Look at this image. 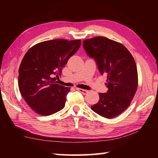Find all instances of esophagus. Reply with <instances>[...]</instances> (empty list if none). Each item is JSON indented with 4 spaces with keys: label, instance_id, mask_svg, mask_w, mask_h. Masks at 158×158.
<instances>
[{
    "label": "esophagus",
    "instance_id": "obj_1",
    "mask_svg": "<svg viewBox=\"0 0 158 158\" xmlns=\"http://www.w3.org/2000/svg\"><path fill=\"white\" fill-rule=\"evenodd\" d=\"M77 90H78V91H79L80 93H81L82 94H84V95H85L88 92H89V91H88V90H86L81 89H79V88H77Z\"/></svg>",
    "mask_w": 158,
    "mask_h": 158
}]
</instances>
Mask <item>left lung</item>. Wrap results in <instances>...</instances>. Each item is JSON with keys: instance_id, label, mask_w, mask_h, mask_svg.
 Wrapping results in <instances>:
<instances>
[{"instance_id": "8db88e82", "label": "left lung", "mask_w": 158, "mask_h": 158, "mask_svg": "<svg viewBox=\"0 0 158 158\" xmlns=\"http://www.w3.org/2000/svg\"><path fill=\"white\" fill-rule=\"evenodd\" d=\"M83 47L86 54L95 60L100 73L107 77L105 93H99L100 100L91 109L106 118L121 114L130 106L137 91V69L135 60L127 48L105 37L85 40Z\"/></svg>"}]
</instances>
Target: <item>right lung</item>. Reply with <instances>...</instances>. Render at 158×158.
Here are the masks:
<instances>
[{"mask_svg": "<svg viewBox=\"0 0 158 158\" xmlns=\"http://www.w3.org/2000/svg\"><path fill=\"white\" fill-rule=\"evenodd\" d=\"M80 45L79 40H52L34 45L26 52L19 69V89L36 113L49 116L64 107L70 88L54 81Z\"/></svg>", "mask_w": 158, "mask_h": 158, "instance_id": "1", "label": "right lung"}]
</instances>
